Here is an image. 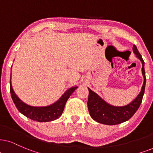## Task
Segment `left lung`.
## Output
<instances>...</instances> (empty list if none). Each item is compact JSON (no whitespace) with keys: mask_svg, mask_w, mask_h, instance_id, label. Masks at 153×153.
Here are the masks:
<instances>
[{"mask_svg":"<svg viewBox=\"0 0 153 153\" xmlns=\"http://www.w3.org/2000/svg\"><path fill=\"white\" fill-rule=\"evenodd\" d=\"M133 51L142 63V74L144 78V81L140 92L131 103L122 107H117L108 104L97 94L88 88V110L91 117L97 122L106 125L119 124L130 119L140 107L144 94L146 82V72L144 68L145 63L142 56L139 53L135 45L133 46Z\"/></svg>","mask_w":153,"mask_h":153,"instance_id":"1","label":"left lung"}]
</instances>
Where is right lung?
<instances>
[{"instance_id":"right-lung-1","label":"right lung","mask_w":153,"mask_h":153,"mask_svg":"<svg viewBox=\"0 0 153 153\" xmlns=\"http://www.w3.org/2000/svg\"><path fill=\"white\" fill-rule=\"evenodd\" d=\"M10 85L11 97L18 111L25 117L38 122H47L59 119L62 114L67 100L73 94V92L78 88V86L69 88L56 102L50 105L45 107H33L23 102L15 93L11 84V77L10 80Z\"/></svg>"}]
</instances>
